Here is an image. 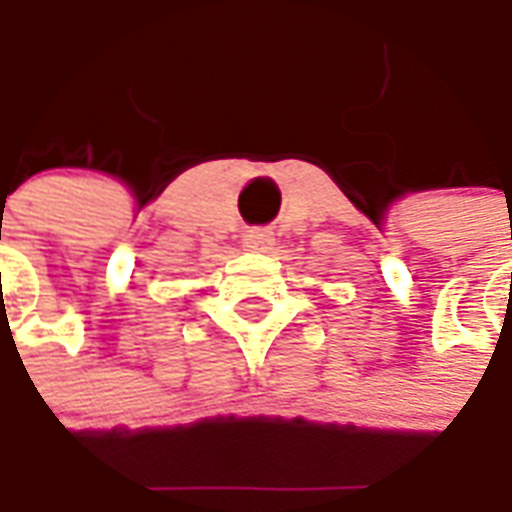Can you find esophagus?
I'll return each instance as SVG.
<instances>
[{"label": "esophagus", "mask_w": 512, "mask_h": 512, "mask_svg": "<svg viewBox=\"0 0 512 512\" xmlns=\"http://www.w3.org/2000/svg\"><path fill=\"white\" fill-rule=\"evenodd\" d=\"M275 245V234L270 228H250L245 234V248L248 250H270Z\"/></svg>", "instance_id": "esophagus-1"}]
</instances>
